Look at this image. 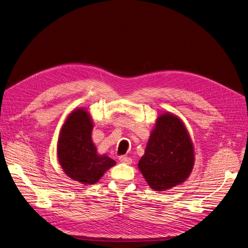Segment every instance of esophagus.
Listing matches in <instances>:
<instances>
[{
	"instance_id": "obj_1",
	"label": "esophagus",
	"mask_w": 248,
	"mask_h": 248,
	"mask_svg": "<svg viewBox=\"0 0 248 248\" xmlns=\"http://www.w3.org/2000/svg\"><path fill=\"white\" fill-rule=\"evenodd\" d=\"M119 160L123 163H127V164H130L132 162V159L128 156H120Z\"/></svg>"
}]
</instances>
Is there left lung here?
<instances>
[{"mask_svg":"<svg viewBox=\"0 0 248 248\" xmlns=\"http://www.w3.org/2000/svg\"><path fill=\"white\" fill-rule=\"evenodd\" d=\"M192 142L178 117L163 114L157 120L139 169L151 188L162 191L188 178L193 168Z\"/></svg>","mask_w":248,"mask_h":248,"instance_id":"8db88e82","label":"left lung"}]
</instances>
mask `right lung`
Here are the masks:
<instances>
[{
    "label": "right lung",
    "instance_id": "1",
    "mask_svg": "<svg viewBox=\"0 0 248 248\" xmlns=\"http://www.w3.org/2000/svg\"><path fill=\"white\" fill-rule=\"evenodd\" d=\"M92 120L88 111L73 110L60 132L58 158L65 174L81 184H94L116 161L97 154L91 140Z\"/></svg>",
    "mask_w": 248,
    "mask_h": 248
}]
</instances>
